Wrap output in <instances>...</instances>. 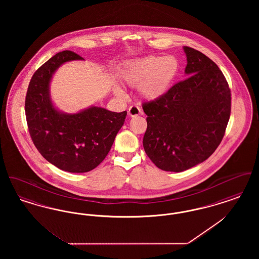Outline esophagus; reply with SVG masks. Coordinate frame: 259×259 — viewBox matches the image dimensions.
Segmentation results:
<instances>
[{
    "label": "esophagus",
    "mask_w": 259,
    "mask_h": 259,
    "mask_svg": "<svg viewBox=\"0 0 259 259\" xmlns=\"http://www.w3.org/2000/svg\"><path fill=\"white\" fill-rule=\"evenodd\" d=\"M128 114L133 117V116H136V115L142 114V111H141V109H140L138 106L133 105V106H131V107L128 109Z\"/></svg>",
    "instance_id": "esophagus-1"
}]
</instances>
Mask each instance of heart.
Here are the masks:
<instances>
[{"label": "heart", "instance_id": "b5f03b06", "mask_svg": "<svg viewBox=\"0 0 259 259\" xmlns=\"http://www.w3.org/2000/svg\"><path fill=\"white\" fill-rule=\"evenodd\" d=\"M179 71L180 63L175 56L150 55L130 63L124 70L121 78L124 83L138 87L142 97L155 100L171 89Z\"/></svg>", "mask_w": 259, "mask_h": 259}]
</instances>
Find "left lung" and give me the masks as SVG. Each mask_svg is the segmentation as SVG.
<instances>
[{
  "mask_svg": "<svg viewBox=\"0 0 259 259\" xmlns=\"http://www.w3.org/2000/svg\"><path fill=\"white\" fill-rule=\"evenodd\" d=\"M184 50L189 76L143 104L148 115L145 151L167 172H183L208 159L222 141L231 112V91L218 65L192 48Z\"/></svg>",
  "mask_w": 259,
  "mask_h": 259,
  "instance_id": "obj_1",
  "label": "left lung"
}]
</instances>
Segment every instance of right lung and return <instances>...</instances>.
Segmentation results:
<instances>
[{"instance_id": "obj_1", "label": "right lung", "mask_w": 259, "mask_h": 259, "mask_svg": "<svg viewBox=\"0 0 259 259\" xmlns=\"http://www.w3.org/2000/svg\"><path fill=\"white\" fill-rule=\"evenodd\" d=\"M83 59L71 50L58 52L33 74L25 99L26 120L38 152L63 171L89 172L108 155L127 112L91 107L74 114L57 111L50 98V81L65 62Z\"/></svg>"}]
</instances>
